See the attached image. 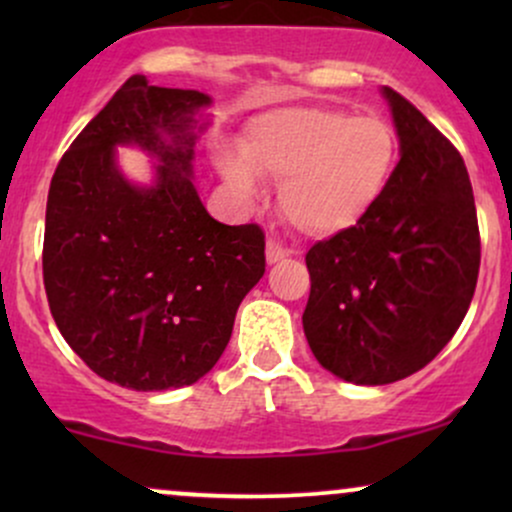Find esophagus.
<instances>
[{
    "instance_id": "obj_1",
    "label": "esophagus",
    "mask_w": 512,
    "mask_h": 512,
    "mask_svg": "<svg viewBox=\"0 0 512 512\" xmlns=\"http://www.w3.org/2000/svg\"><path fill=\"white\" fill-rule=\"evenodd\" d=\"M286 255H289V252L281 248L279 243H274V240H267V264L281 262Z\"/></svg>"
}]
</instances>
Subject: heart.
Here are the masks:
<instances>
[{
	"label": "heart",
	"mask_w": 512,
	"mask_h": 512,
	"mask_svg": "<svg viewBox=\"0 0 512 512\" xmlns=\"http://www.w3.org/2000/svg\"><path fill=\"white\" fill-rule=\"evenodd\" d=\"M395 158V134L380 117L281 108L257 117L243 156L223 151L216 168L245 204L262 197L260 175L279 180L286 221L303 236L327 240L356 228L375 209Z\"/></svg>",
	"instance_id": "heart-1"
}]
</instances>
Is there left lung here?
Instances as JSON below:
<instances>
[{
  "label": "left lung",
  "instance_id": "1",
  "mask_svg": "<svg viewBox=\"0 0 512 512\" xmlns=\"http://www.w3.org/2000/svg\"><path fill=\"white\" fill-rule=\"evenodd\" d=\"M380 93L397 168L366 219L305 255V339L322 368L354 385L397 383L431 363L467 315L481 260L462 156L407 98Z\"/></svg>",
  "mask_w": 512,
  "mask_h": 512
}]
</instances>
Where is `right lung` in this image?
I'll use <instances>...</instances> for the list:
<instances>
[{
  "label": "right lung",
  "instance_id": "1",
  "mask_svg": "<svg viewBox=\"0 0 512 512\" xmlns=\"http://www.w3.org/2000/svg\"><path fill=\"white\" fill-rule=\"evenodd\" d=\"M211 103L195 88L129 76L52 175L43 243L50 313L93 373L129 390L204 378L264 274L260 226L211 219L192 182ZM117 148L149 155L152 178L129 179Z\"/></svg>",
  "mask_w": 512,
  "mask_h": 512
}]
</instances>
